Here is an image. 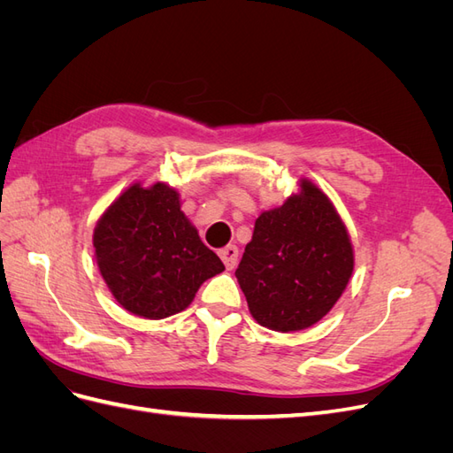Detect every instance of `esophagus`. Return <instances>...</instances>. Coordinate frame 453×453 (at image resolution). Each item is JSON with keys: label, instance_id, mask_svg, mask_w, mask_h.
<instances>
[{"label": "esophagus", "instance_id": "1", "mask_svg": "<svg viewBox=\"0 0 453 453\" xmlns=\"http://www.w3.org/2000/svg\"><path fill=\"white\" fill-rule=\"evenodd\" d=\"M219 257L223 258L226 270H232L238 263V248H236V245H226V248L219 251Z\"/></svg>", "mask_w": 453, "mask_h": 453}]
</instances>
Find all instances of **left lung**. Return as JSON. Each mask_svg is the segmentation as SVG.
Here are the masks:
<instances>
[{"label":"left lung","instance_id":"1","mask_svg":"<svg viewBox=\"0 0 453 453\" xmlns=\"http://www.w3.org/2000/svg\"><path fill=\"white\" fill-rule=\"evenodd\" d=\"M255 221L236 278L253 319L296 333L321 321L346 291L355 266L349 232L313 181Z\"/></svg>","mask_w":453,"mask_h":453}]
</instances>
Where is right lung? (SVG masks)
I'll use <instances>...</instances> for the list:
<instances>
[{
	"mask_svg": "<svg viewBox=\"0 0 453 453\" xmlns=\"http://www.w3.org/2000/svg\"><path fill=\"white\" fill-rule=\"evenodd\" d=\"M96 265L117 303L145 319H166L225 270L164 181H134L107 205L92 234Z\"/></svg>",
	"mask_w": 453,
	"mask_h": 453,
	"instance_id": "obj_1",
	"label": "right lung"
}]
</instances>
